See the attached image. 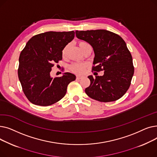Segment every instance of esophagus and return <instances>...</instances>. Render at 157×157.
<instances>
[{"label": "esophagus", "instance_id": "esophagus-1", "mask_svg": "<svg viewBox=\"0 0 157 157\" xmlns=\"http://www.w3.org/2000/svg\"><path fill=\"white\" fill-rule=\"evenodd\" d=\"M82 78H83V76H79V75L76 76V79H82Z\"/></svg>", "mask_w": 157, "mask_h": 157}]
</instances>
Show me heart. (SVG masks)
<instances>
[{"instance_id":"heart-1","label":"heart","mask_w":157,"mask_h":157,"mask_svg":"<svg viewBox=\"0 0 157 157\" xmlns=\"http://www.w3.org/2000/svg\"><path fill=\"white\" fill-rule=\"evenodd\" d=\"M79 46L80 48L81 49V50H83V49H84V48H85L86 46H90V44L88 43L85 42V41H80V42H79ZM67 48H68V46H66L63 49L62 53V55L63 56H65L66 53H67ZM85 67V65L84 64L78 63H72V64H71L70 65L71 70L72 72H75V73H77V74H81L82 72L84 71Z\"/></svg>"}]
</instances>
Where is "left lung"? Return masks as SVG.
<instances>
[{
    "label": "left lung",
    "instance_id": "obj_1",
    "mask_svg": "<svg viewBox=\"0 0 157 157\" xmlns=\"http://www.w3.org/2000/svg\"><path fill=\"white\" fill-rule=\"evenodd\" d=\"M76 36L94 49L92 70L104 71L103 76H88L90 85L85 89L87 95L103 102L119 99L128 90L134 72L132 57L124 40L106 30H76Z\"/></svg>",
    "mask_w": 157,
    "mask_h": 157
}]
</instances>
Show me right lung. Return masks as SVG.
<instances>
[{
  "instance_id": "obj_1",
  "label": "right lung",
  "mask_w": 157,
  "mask_h": 157,
  "mask_svg": "<svg viewBox=\"0 0 157 157\" xmlns=\"http://www.w3.org/2000/svg\"><path fill=\"white\" fill-rule=\"evenodd\" d=\"M74 31L46 32L33 36L19 58L18 78L28 100L37 105L48 106L65 96L68 85L76 76L65 72L53 78L55 63L62 59V50L74 37Z\"/></svg>"
}]
</instances>
